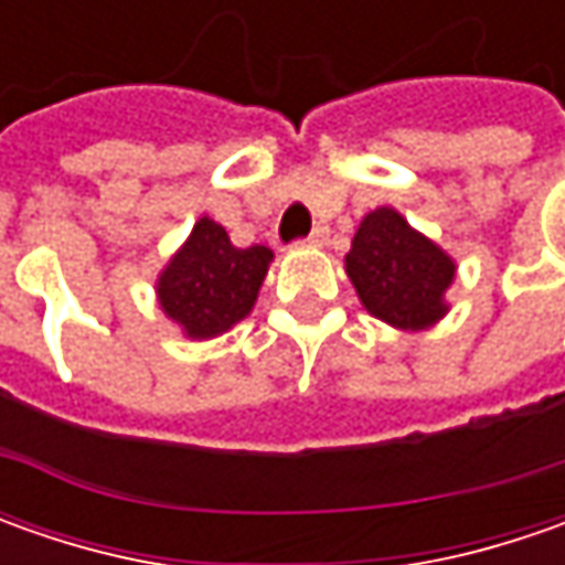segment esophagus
<instances>
[{
  "mask_svg": "<svg viewBox=\"0 0 565 565\" xmlns=\"http://www.w3.org/2000/svg\"><path fill=\"white\" fill-rule=\"evenodd\" d=\"M327 238H330V228L327 226H317L308 238H301L298 245H311V248H320V245H327Z\"/></svg>",
  "mask_w": 565,
  "mask_h": 565,
  "instance_id": "obj_1",
  "label": "esophagus"
}]
</instances>
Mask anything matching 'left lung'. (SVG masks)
Wrapping results in <instances>:
<instances>
[{"label":"left lung","mask_w":565,"mask_h":565,"mask_svg":"<svg viewBox=\"0 0 565 565\" xmlns=\"http://www.w3.org/2000/svg\"><path fill=\"white\" fill-rule=\"evenodd\" d=\"M345 273L371 315L402 330H424L446 315L444 292L456 267L396 210L380 206L361 220Z\"/></svg>","instance_id":"1"}]
</instances>
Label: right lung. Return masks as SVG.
<instances>
[{"instance_id":"add662e5","label":"right lung","mask_w":565,"mask_h":565,"mask_svg":"<svg viewBox=\"0 0 565 565\" xmlns=\"http://www.w3.org/2000/svg\"><path fill=\"white\" fill-rule=\"evenodd\" d=\"M270 257L264 245L235 248L226 228L204 216L160 276V305L188 337H216L248 315Z\"/></svg>"}]
</instances>
